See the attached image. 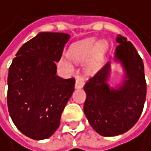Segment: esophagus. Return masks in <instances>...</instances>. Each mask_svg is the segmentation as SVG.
Returning <instances> with one entry per match:
<instances>
[{"instance_id": "obj_1", "label": "esophagus", "mask_w": 151, "mask_h": 151, "mask_svg": "<svg viewBox=\"0 0 151 151\" xmlns=\"http://www.w3.org/2000/svg\"><path fill=\"white\" fill-rule=\"evenodd\" d=\"M84 86V80L81 78H77L75 81V88L76 89H81Z\"/></svg>"}]
</instances>
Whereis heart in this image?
I'll use <instances>...</instances> for the list:
<instances>
[{"instance_id": "1", "label": "heart", "mask_w": 151, "mask_h": 151, "mask_svg": "<svg viewBox=\"0 0 151 151\" xmlns=\"http://www.w3.org/2000/svg\"><path fill=\"white\" fill-rule=\"evenodd\" d=\"M107 49L108 44L104 40L98 42L96 39L90 38L72 44L69 49L68 55L75 63L81 64L86 62L84 71L86 74L91 75L100 69ZM60 64L70 72L74 70V65L69 60L61 59Z\"/></svg>"}]
</instances>
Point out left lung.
Returning <instances> with one entry per match:
<instances>
[{"instance_id": "1", "label": "left lung", "mask_w": 151, "mask_h": 151, "mask_svg": "<svg viewBox=\"0 0 151 151\" xmlns=\"http://www.w3.org/2000/svg\"><path fill=\"white\" fill-rule=\"evenodd\" d=\"M116 42L119 46L114 60L120 63L124 71L121 83L116 88L108 84L111 73L109 61L83 88L86 92L85 116L93 129L104 137L120 135L130 129L139 119L146 101L142 59L127 38L118 35Z\"/></svg>"}]
</instances>
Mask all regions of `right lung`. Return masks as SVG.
<instances>
[{
	"label": "right lung",
	"instance_id": "add662e5",
	"mask_svg": "<svg viewBox=\"0 0 151 151\" xmlns=\"http://www.w3.org/2000/svg\"><path fill=\"white\" fill-rule=\"evenodd\" d=\"M70 35L40 32L24 43L9 68L7 104L14 125L32 139L50 138L74 91L75 80L56 75Z\"/></svg>",
	"mask_w": 151,
	"mask_h": 151
}]
</instances>
